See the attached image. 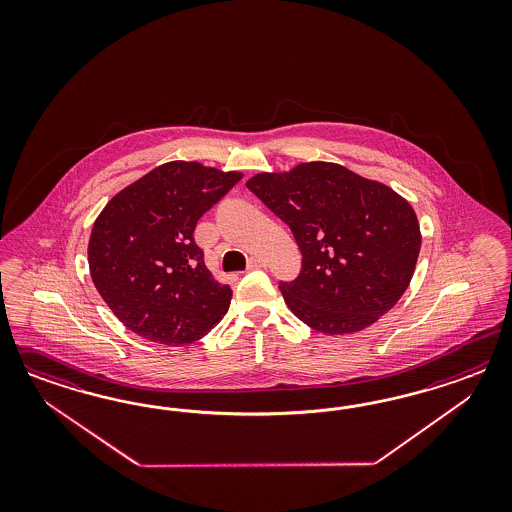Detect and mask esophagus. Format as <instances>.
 I'll return each mask as SVG.
<instances>
[{
  "label": "esophagus",
  "instance_id": "1",
  "mask_svg": "<svg viewBox=\"0 0 512 512\" xmlns=\"http://www.w3.org/2000/svg\"><path fill=\"white\" fill-rule=\"evenodd\" d=\"M261 268H266V263H264L263 259H259V257H251L248 261V272L251 270H261Z\"/></svg>",
  "mask_w": 512,
  "mask_h": 512
}]
</instances>
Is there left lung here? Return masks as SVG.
<instances>
[{"instance_id":"8db88e82","label":"left lung","mask_w":512,"mask_h":512,"mask_svg":"<svg viewBox=\"0 0 512 512\" xmlns=\"http://www.w3.org/2000/svg\"><path fill=\"white\" fill-rule=\"evenodd\" d=\"M246 186L295 234L302 268L279 289L302 323L353 334L396 306L422 240L415 210L394 189L326 161L261 172Z\"/></svg>"}]
</instances>
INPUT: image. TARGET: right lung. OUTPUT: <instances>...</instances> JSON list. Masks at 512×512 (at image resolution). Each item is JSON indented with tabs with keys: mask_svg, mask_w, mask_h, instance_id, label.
Listing matches in <instances>:
<instances>
[{
	"mask_svg": "<svg viewBox=\"0 0 512 512\" xmlns=\"http://www.w3.org/2000/svg\"><path fill=\"white\" fill-rule=\"evenodd\" d=\"M242 172L171 161L122 189L93 223V285L131 332L163 345L206 336L229 310L233 291L204 264L195 227Z\"/></svg>",
	"mask_w": 512,
	"mask_h": 512,
	"instance_id": "1",
	"label": "right lung"
}]
</instances>
